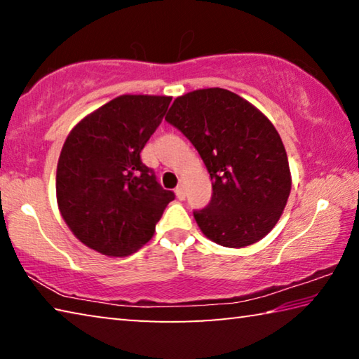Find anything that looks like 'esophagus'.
<instances>
[{"label":"esophagus","instance_id":"34e87169","mask_svg":"<svg viewBox=\"0 0 359 359\" xmlns=\"http://www.w3.org/2000/svg\"><path fill=\"white\" fill-rule=\"evenodd\" d=\"M175 196L179 199H185V187L184 184H179L177 188H175Z\"/></svg>","mask_w":359,"mask_h":359}]
</instances>
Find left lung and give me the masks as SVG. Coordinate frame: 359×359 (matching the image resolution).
I'll return each mask as SVG.
<instances>
[{"mask_svg": "<svg viewBox=\"0 0 359 359\" xmlns=\"http://www.w3.org/2000/svg\"><path fill=\"white\" fill-rule=\"evenodd\" d=\"M165 120L184 133L210 174V203L193 212L205 238L229 248L263 239L291 191L288 156L271 120L218 87L175 98Z\"/></svg>", "mask_w": 359, "mask_h": 359, "instance_id": "left-lung-1", "label": "left lung"}]
</instances>
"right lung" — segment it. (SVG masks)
<instances>
[{
	"mask_svg": "<svg viewBox=\"0 0 359 359\" xmlns=\"http://www.w3.org/2000/svg\"><path fill=\"white\" fill-rule=\"evenodd\" d=\"M171 96L121 95L71 130L57 165L60 214L76 238L106 257H128L151 239L174 193L141 150Z\"/></svg>",
	"mask_w": 359,
	"mask_h": 359,
	"instance_id": "obj_1",
	"label": "right lung"
}]
</instances>
